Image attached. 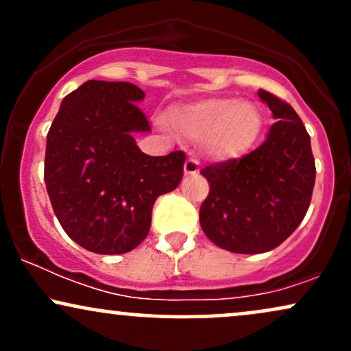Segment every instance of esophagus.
<instances>
[{"label": "esophagus", "instance_id": "obj_1", "mask_svg": "<svg viewBox=\"0 0 351 351\" xmlns=\"http://www.w3.org/2000/svg\"><path fill=\"white\" fill-rule=\"evenodd\" d=\"M199 162L196 158H188L184 163V175H198Z\"/></svg>", "mask_w": 351, "mask_h": 351}]
</instances>
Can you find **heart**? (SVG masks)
Returning a JSON list of instances; mask_svg holds the SVG:
<instances>
[{
	"mask_svg": "<svg viewBox=\"0 0 351 351\" xmlns=\"http://www.w3.org/2000/svg\"><path fill=\"white\" fill-rule=\"evenodd\" d=\"M176 123L193 138L209 136V148L221 158L239 156L252 147L261 130V114L252 104L208 99L176 115Z\"/></svg>",
	"mask_w": 351,
	"mask_h": 351,
	"instance_id": "b5f03b06",
	"label": "heart"
}]
</instances>
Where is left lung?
Wrapping results in <instances>:
<instances>
[{
    "instance_id": "8db88e82",
    "label": "left lung",
    "mask_w": 351,
    "mask_h": 351,
    "mask_svg": "<svg viewBox=\"0 0 351 351\" xmlns=\"http://www.w3.org/2000/svg\"><path fill=\"white\" fill-rule=\"evenodd\" d=\"M276 123L267 138L243 158L209 165L201 175L209 195L199 209L203 232L236 254L276 249L299 228L315 184L310 135L287 102L261 88Z\"/></svg>"
}]
</instances>
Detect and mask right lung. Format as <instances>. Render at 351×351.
<instances>
[{
    "instance_id": "add662e5",
    "label": "right lung",
    "mask_w": 351,
    "mask_h": 351,
    "mask_svg": "<svg viewBox=\"0 0 351 351\" xmlns=\"http://www.w3.org/2000/svg\"><path fill=\"white\" fill-rule=\"evenodd\" d=\"M130 82L87 80L66 95L46 143L44 181L72 241L95 254H125L147 237L156 198L183 178L184 153L145 155L134 135L150 132Z\"/></svg>"
}]
</instances>
